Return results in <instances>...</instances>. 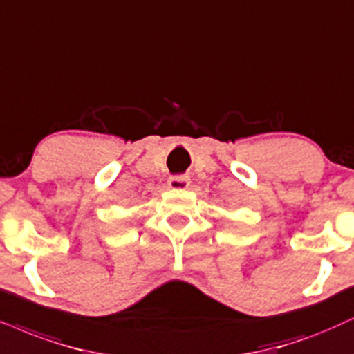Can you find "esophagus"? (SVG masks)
<instances>
[{
  "label": "esophagus",
  "mask_w": 354,
  "mask_h": 354,
  "mask_svg": "<svg viewBox=\"0 0 354 354\" xmlns=\"http://www.w3.org/2000/svg\"><path fill=\"white\" fill-rule=\"evenodd\" d=\"M189 176H185V174H178V176H169L168 186L171 189H186L189 186Z\"/></svg>",
  "instance_id": "obj_1"
}]
</instances>
